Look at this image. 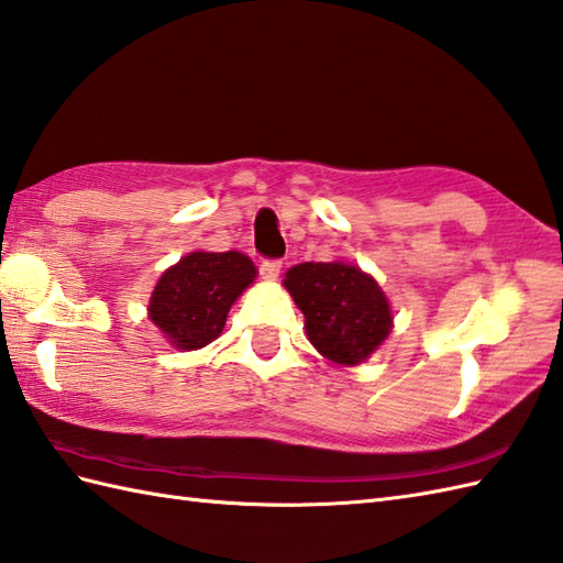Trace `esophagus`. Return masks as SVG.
<instances>
[{
	"label": "esophagus",
	"instance_id": "34e87169",
	"mask_svg": "<svg viewBox=\"0 0 563 563\" xmlns=\"http://www.w3.org/2000/svg\"><path fill=\"white\" fill-rule=\"evenodd\" d=\"M280 268H283V264L278 258H266V261H261L258 273H261V278H264V280H278Z\"/></svg>",
	"mask_w": 563,
	"mask_h": 563
}]
</instances>
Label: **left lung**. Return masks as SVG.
Returning a JSON list of instances; mask_svg holds the SVG:
<instances>
[{"mask_svg":"<svg viewBox=\"0 0 563 563\" xmlns=\"http://www.w3.org/2000/svg\"><path fill=\"white\" fill-rule=\"evenodd\" d=\"M283 285L305 313L309 343L335 364L364 362L394 329L384 290L352 264L307 261L287 271Z\"/></svg>","mask_w":563,"mask_h":563,"instance_id":"1","label":"left lung"}]
</instances>
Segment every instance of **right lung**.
Returning <instances> with one entry per match:
<instances>
[{
	"mask_svg": "<svg viewBox=\"0 0 563 563\" xmlns=\"http://www.w3.org/2000/svg\"><path fill=\"white\" fill-rule=\"evenodd\" d=\"M254 278L256 266L240 252H191L161 276L148 319L175 347H206L222 333L234 299Z\"/></svg>",
	"mask_w": 563,
	"mask_h": 563,
	"instance_id": "right-lung-1",
	"label": "right lung"
}]
</instances>
